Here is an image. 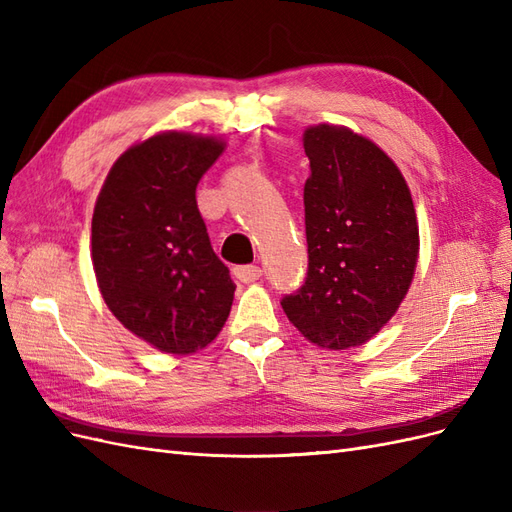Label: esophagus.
Returning a JSON list of instances; mask_svg holds the SVG:
<instances>
[{
	"label": "esophagus",
	"instance_id": "obj_1",
	"mask_svg": "<svg viewBox=\"0 0 512 512\" xmlns=\"http://www.w3.org/2000/svg\"><path fill=\"white\" fill-rule=\"evenodd\" d=\"M232 275H235L237 280L243 282V284H252V282L260 280L262 269L258 265H243V267L232 269Z\"/></svg>",
	"mask_w": 512,
	"mask_h": 512
}]
</instances>
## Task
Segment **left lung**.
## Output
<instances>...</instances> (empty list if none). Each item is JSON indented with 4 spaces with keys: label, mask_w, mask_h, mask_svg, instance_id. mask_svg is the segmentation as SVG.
I'll return each mask as SVG.
<instances>
[{
    "label": "left lung",
    "mask_w": 512,
    "mask_h": 512,
    "mask_svg": "<svg viewBox=\"0 0 512 512\" xmlns=\"http://www.w3.org/2000/svg\"><path fill=\"white\" fill-rule=\"evenodd\" d=\"M307 277L286 294L288 320L309 342L346 350L369 342L393 318L412 284L418 224L395 162L348 128H307Z\"/></svg>",
    "instance_id": "1"
}]
</instances>
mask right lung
<instances>
[{
	"instance_id": "obj_1",
	"label": "right lung",
	"mask_w": 512,
	"mask_h": 512,
	"mask_svg": "<svg viewBox=\"0 0 512 512\" xmlns=\"http://www.w3.org/2000/svg\"><path fill=\"white\" fill-rule=\"evenodd\" d=\"M222 151L215 136L156 134L121 153L96 200L91 262L102 299L168 354L211 344L235 297L196 205V185Z\"/></svg>"
}]
</instances>
